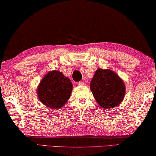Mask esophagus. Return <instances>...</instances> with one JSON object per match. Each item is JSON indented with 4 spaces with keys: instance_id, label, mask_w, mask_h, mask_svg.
<instances>
[{
    "instance_id": "34e87169",
    "label": "esophagus",
    "mask_w": 156,
    "mask_h": 156,
    "mask_svg": "<svg viewBox=\"0 0 156 156\" xmlns=\"http://www.w3.org/2000/svg\"><path fill=\"white\" fill-rule=\"evenodd\" d=\"M78 85L79 86H83V85H85V83H83V82H79L78 83Z\"/></svg>"
}]
</instances>
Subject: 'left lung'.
<instances>
[{"mask_svg": "<svg viewBox=\"0 0 156 156\" xmlns=\"http://www.w3.org/2000/svg\"><path fill=\"white\" fill-rule=\"evenodd\" d=\"M94 99L104 108H112L124 99L125 87L122 79L111 70L99 69L90 82Z\"/></svg>", "mask_w": 156, "mask_h": 156, "instance_id": "1", "label": "left lung"}]
</instances>
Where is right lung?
<instances>
[{
    "mask_svg": "<svg viewBox=\"0 0 156 156\" xmlns=\"http://www.w3.org/2000/svg\"><path fill=\"white\" fill-rule=\"evenodd\" d=\"M73 85L62 72L52 71L45 75L38 85L40 101L49 108L59 109L70 97Z\"/></svg>",
    "mask_w": 156,
    "mask_h": 156,
    "instance_id": "right-lung-1",
    "label": "right lung"
}]
</instances>
